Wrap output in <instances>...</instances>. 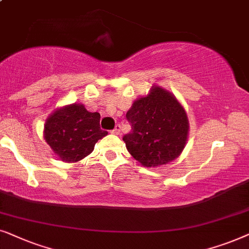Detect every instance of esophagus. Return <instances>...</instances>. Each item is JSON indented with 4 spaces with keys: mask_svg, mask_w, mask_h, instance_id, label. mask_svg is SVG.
Masks as SVG:
<instances>
[{
    "mask_svg": "<svg viewBox=\"0 0 249 249\" xmlns=\"http://www.w3.org/2000/svg\"><path fill=\"white\" fill-rule=\"evenodd\" d=\"M112 134H119L121 133V125H116V127L111 131Z\"/></svg>",
    "mask_w": 249,
    "mask_h": 249,
    "instance_id": "esophagus-1",
    "label": "esophagus"
}]
</instances>
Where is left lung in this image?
Wrapping results in <instances>:
<instances>
[{
  "label": "left lung",
  "mask_w": 249,
  "mask_h": 249,
  "mask_svg": "<svg viewBox=\"0 0 249 249\" xmlns=\"http://www.w3.org/2000/svg\"><path fill=\"white\" fill-rule=\"evenodd\" d=\"M132 131L123 141L145 167H157L178 158L189 133L187 112L171 92L152 86L150 93L133 102L126 114Z\"/></svg>",
  "instance_id": "1"
}]
</instances>
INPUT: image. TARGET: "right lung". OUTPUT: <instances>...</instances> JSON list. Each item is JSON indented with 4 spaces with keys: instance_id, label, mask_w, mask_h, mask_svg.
Segmentation results:
<instances>
[{
    "instance_id": "1",
    "label": "right lung",
    "mask_w": 249,
    "mask_h": 249,
    "mask_svg": "<svg viewBox=\"0 0 249 249\" xmlns=\"http://www.w3.org/2000/svg\"><path fill=\"white\" fill-rule=\"evenodd\" d=\"M107 134L100 128V114L88 111L82 104L57 109L44 125L46 143L66 163H75L90 155L98 140Z\"/></svg>"
}]
</instances>
